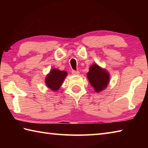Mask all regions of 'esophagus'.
<instances>
[{"mask_svg":"<svg viewBox=\"0 0 148 148\" xmlns=\"http://www.w3.org/2000/svg\"><path fill=\"white\" fill-rule=\"evenodd\" d=\"M72 73L73 75H78L79 72V71H74V70H72Z\"/></svg>","mask_w":148,"mask_h":148,"instance_id":"34e87169","label":"esophagus"}]
</instances>
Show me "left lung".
Here are the masks:
<instances>
[{"instance_id":"obj_1","label":"left lung","mask_w":148,"mask_h":148,"mask_svg":"<svg viewBox=\"0 0 148 148\" xmlns=\"http://www.w3.org/2000/svg\"><path fill=\"white\" fill-rule=\"evenodd\" d=\"M87 76L90 84L97 92L106 89L109 83V73L97 64H93L90 66Z\"/></svg>"}]
</instances>
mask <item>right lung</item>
Listing matches in <instances>:
<instances>
[{
  "label": "right lung",
  "instance_id": "add662e5",
  "mask_svg": "<svg viewBox=\"0 0 148 148\" xmlns=\"http://www.w3.org/2000/svg\"><path fill=\"white\" fill-rule=\"evenodd\" d=\"M66 76L67 72L66 71H62L58 69H53L46 76L45 83L48 88L51 89L52 91H57L61 86L62 82Z\"/></svg>",
  "mask_w": 148,
  "mask_h": 148
}]
</instances>
